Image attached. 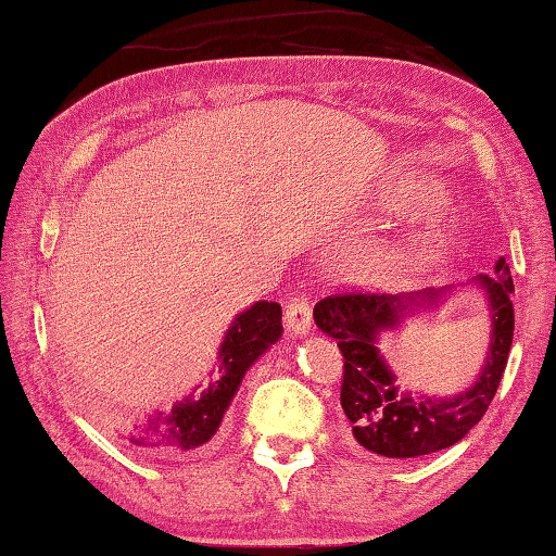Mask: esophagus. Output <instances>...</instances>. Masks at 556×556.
I'll return each mask as SVG.
<instances>
[{"label":"esophagus","mask_w":556,"mask_h":556,"mask_svg":"<svg viewBox=\"0 0 556 556\" xmlns=\"http://www.w3.org/2000/svg\"><path fill=\"white\" fill-rule=\"evenodd\" d=\"M311 326H313L311 303H307L305 295H295L286 307V328L293 332V336L303 338L311 332Z\"/></svg>","instance_id":"obj_1"}]
</instances>
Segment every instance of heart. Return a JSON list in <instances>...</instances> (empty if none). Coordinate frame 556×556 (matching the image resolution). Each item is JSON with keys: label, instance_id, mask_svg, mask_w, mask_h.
<instances>
[{"label": "heart", "instance_id": "heart-1", "mask_svg": "<svg viewBox=\"0 0 556 556\" xmlns=\"http://www.w3.org/2000/svg\"><path fill=\"white\" fill-rule=\"evenodd\" d=\"M407 201H409V206H415L420 211H432V208L440 206V193H438V189H432V186H420V189L409 193ZM427 243H430V241H427ZM422 253H430V245H425Z\"/></svg>", "mask_w": 556, "mask_h": 556}]
</instances>
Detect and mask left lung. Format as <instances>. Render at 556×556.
Segmentation results:
<instances>
[{"instance_id": "left-lung-1", "label": "left lung", "mask_w": 556, "mask_h": 556, "mask_svg": "<svg viewBox=\"0 0 556 556\" xmlns=\"http://www.w3.org/2000/svg\"><path fill=\"white\" fill-rule=\"evenodd\" d=\"M494 273L497 276L475 278L492 318L486 361L472 386L452 397H413L400 392L395 372L378 350L382 332L397 330L409 315L438 307L450 288L400 295L336 293L315 303V326L338 340L345 357L340 405L357 445L380 457H420L455 445L482 420L500 388L515 336V283L505 258L497 261Z\"/></svg>"}]
</instances>
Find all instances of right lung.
I'll use <instances>...</instances> for the list:
<instances>
[{"instance_id": "add662e5", "label": "right lung", "mask_w": 556, "mask_h": 556, "mask_svg": "<svg viewBox=\"0 0 556 556\" xmlns=\"http://www.w3.org/2000/svg\"><path fill=\"white\" fill-rule=\"evenodd\" d=\"M280 320H283L280 305L268 301L253 303L249 311L236 315L218 350V378L208 382L199 397L189 395L174 405L168 415L159 413L149 417V422L134 427L131 432H126V440L134 447L159 457H174L206 445L224 422L226 409L233 403L249 367L280 340L283 332Z\"/></svg>"}]
</instances>
